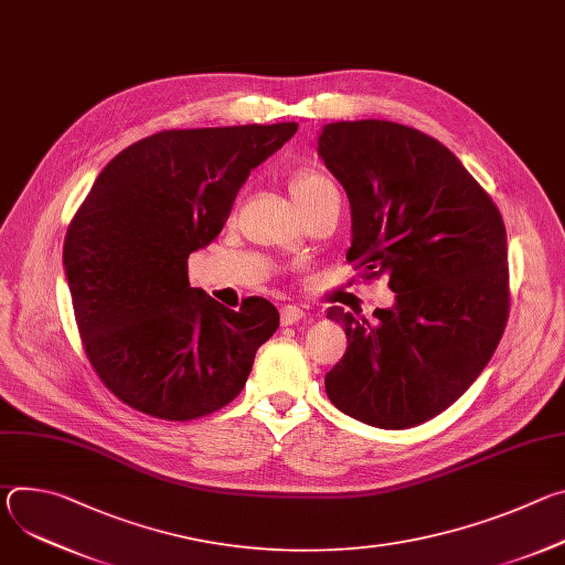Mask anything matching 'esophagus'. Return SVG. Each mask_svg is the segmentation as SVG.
Listing matches in <instances>:
<instances>
[{"instance_id": "obj_1", "label": "esophagus", "mask_w": 565, "mask_h": 565, "mask_svg": "<svg viewBox=\"0 0 565 565\" xmlns=\"http://www.w3.org/2000/svg\"><path fill=\"white\" fill-rule=\"evenodd\" d=\"M299 319H303V308H299V306H295V303L281 306V324H284V327L297 324Z\"/></svg>"}]
</instances>
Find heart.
I'll use <instances>...</instances> for the list:
<instances>
[{"instance_id": "1", "label": "heart", "mask_w": 565, "mask_h": 565, "mask_svg": "<svg viewBox=\"0 0 565 565\" xmlns=\"http://www.w3.org/2000/svg\"><path fill=\"white\" fill-rule=\"evenodd\" d=\"M288 190L299 210L317 203L319 199H324L329 192H338L329 177H324L321 172H315V170H301V172L292 174Z\"/></svg>"}]
</instances>
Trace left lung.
Masks as SVG:
<instances>
[{
  "label": "left lung",
  "instance_id": "obj_1",
  "mask_svg": "<svg viewBox=\"0 0 565 565\" xmlns=\"http://www.w3.org/2000/svg\"><path fill=\"white\" fill-rule=\"evenodd\" d=\"M317 153L351 203L347 262L386 275L393 308L375 321L333 306L347 353L327 393L380 429L431 420L494 355L510 315L508 236L499 207L436 138L388 120L331 122Z\"/></svg>",
  "mask_w": 565,
  "mask_h": 565
}]
</instances>
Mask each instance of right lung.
Listing matches in <instances>:
<instances>
[{"label":"right lung","mask_w":565,"mask_h":565,"mask_svg":"<svg viewBox=\"0 0 565 565\" xmlns=\"http://www.w3.org/2000/svg\"><path fill=\"white\" fill-rule=\"evenodd\" d=\"M297 122L170 129L96 179L64 236V273L85 353L103 384L147 416L188 423L246 386L279 327L264 297L230 310L190 286L188 259L223 230L238 188Z\"/></svg>","instance_id":"right-lung-1"}]
</instances>
